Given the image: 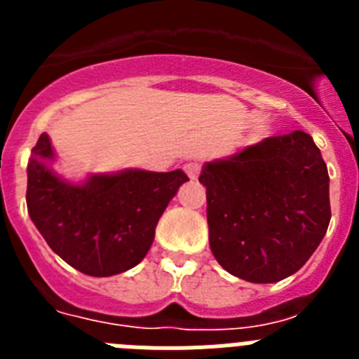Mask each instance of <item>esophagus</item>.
<instances>
[{"instance_id":"esophagus-1","label":"esophagus","mask_w":359,"mask_h":359,"mask_svg":"<svg viewBox=\"0 0 359 359\" xmlns=\"http://www.w3.org/2000/svg\"><path fill=\"white\" fill-rule=\"evenodd\" d=\"M185 172L190 180H198L199 172H201V165L199 163H187L185 165Z\"/></svg>"}]
</instances>
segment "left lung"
I'll use <instances>...</instances> for the list:
<instances>
[{"instance_id":"8db88e82","label":"left lung","mask_w":359,"mask_h":359,"mask_svg":"<svg viewBox=\"0 0 359 359\" xmlns=\"http://www.w3.org/2000/svg\"><path fill=\"white\" fill-rule=\"evenodd\" d=\"M199 182L207 187L212 253L233 277L255 284L290 277L327 231V165L304 131L208 161Z\"/></svg>"}]
</instances>
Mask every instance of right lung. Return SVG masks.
Listing matches in <instances>:
<instances>
[{"instance_id":"obj_1","label":"right lung","mask_w":359,"mask_h":359,"mask_svg":"<svg viewBox=\"0 0 359 359\" xmlns=\"http://www.w3.org/2000/svg\"><path fill=\"white\" fill-rule=\"evenodd\" d=\"M53 160L50 136L43 133L27 167L28 214L50 248L91 277L123 273L142 262L161 214L189 182L182 169H126L72 183L53 172Z\"/></svg>"}]
</instances>
